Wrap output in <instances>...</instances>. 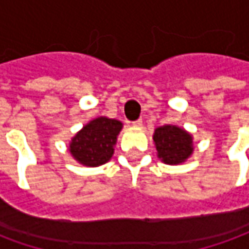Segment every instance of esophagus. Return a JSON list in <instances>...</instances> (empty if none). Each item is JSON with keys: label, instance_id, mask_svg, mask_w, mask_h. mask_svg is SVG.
<instances>
[{"label": "esophagus", "instance_id": "esophagus-1", "mask_svg": "<svg viewBox=\"0 0 249 249\" xmlns=\"http://www.w3.org/2000/svg\"><path fill=\"white\" fill-rule=\"evenodd\" d=\"M132 125H133V126H141V125H142V120L141 119L136 120V121H133V123H132Z\"/></svg>", "mask_w": 249, "mask_h": 249}]
</instances>
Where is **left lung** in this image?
<instances>
[{"mask_svg": "<svg viewBox=\"0 0 249 249\" xmlns=\"http://www.w3.org/2000/svg\"><path fill=\"white\" fill-rule=\"evenodd\" d=\"M153 141L157 153L165 164H180L192 155V137L181 128L164 125L155 130Z\"/></svg>", "mask_w": 249, "mask_h": 249, "instance_id": "left-lung-1", "label": "left lung"}]
</instances>
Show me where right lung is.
Instances as JSON below:
<instances>
[{
  "mask_svg": "<svg viewBox=\"0 0 249 249\" xmlns=\"http://www.w3.org/2000/svg\"><path fill=\"white\" fill-rule=\"evenodd\" d=\"M123 128L119 120L98 117L71 139V156L87 167H98L110 160L117 135Z\"/></svg>",
  "mask_w": 249,
  "mask_h": 249,
  "instance_id": "add662e5",
  "label": "right lung"
}]
</instances>
